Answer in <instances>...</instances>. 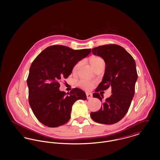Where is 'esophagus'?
<instances>
[{
	"label": "esophagus",
	"mask_w": 160,
	"mask_h": 160,
	"mask_svg": "<svg viewBox=\"0 0 160 160\" xmlns=\"http://www.w3.org/2000/svg\"><path fill=\"white\" fill-rule=\"evenodd\" d=\"M86 96H87V98L88 99H91L92 98V94L91 93H89V92H86Z\"/></svg>",
	"instance_id": "34e87169"
}]
</instances>
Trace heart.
I'll return each instance as SVG.
<instances>
[{
    "label": "heart",
    "mask_w": 160,
    "mask_h": 160,
    "mask_svg": "<svg viewBox=\"0 0 160 160\" xmlns=\"http://www.w3.org/2000/svg\"><path fill=\"white\" fill-rule=\"evenodd\" d=\"M90 60H91L92 67L93 69L95 68L96 67H98L100 65L105 64L103 60L99 57H92ZM81 63V62H79L76 64V65L73 68V71H76L78 69ZM78 86L84 89L90 90L93 87L94 82L82 79L78 82Z\"/></svg>",
    "instance_id": "1"
}]
</instances>
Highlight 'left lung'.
<instances>
[{"mask_svg": "<svg viewBox=\"0 0 160 160\" xmlns=\"http://www.w3.org/2000/svg\"><path fill=\"white\" fill-rule=\"evenodd\" d=\"M92 52L102 57L106 65L102 81L93 97L102 102L103 97H101L98 92L109 88L112 94L105 100L98 111L91 113V116L98 123L114 124L127 113L134 95L137 79L136 62L123 47L116 44L98 46L92 48Z\"/></svg>", "mask_w": 160, "mask_h": 160, "instance_id": "8db88e82", "label": "left lung"}]
</instances>
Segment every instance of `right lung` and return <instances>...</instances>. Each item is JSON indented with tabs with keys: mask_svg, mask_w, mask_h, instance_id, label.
Instances as JSON below:
<instances>
[{
	"mask_svg": "<svg viewBox=\"0 0 160 160\" xmlns=\"http://www.w3.org/2000/svg\"><path fill=\"white\" fill-rule=\"evenodd\" d=\"M91 52V48L73 50L66 46H50L32 62L27 79L29 103L33 113L43 124L56 128L67 122L72 106L78 100H86L79 88L69 93L59 90V81L67 79L73 67Z\"/></svg>",
	"mask_w": 160,
	"mask_h": 160,
	"instance_id": "add662e5",
	"label": "right lung"
}]
</instances>
